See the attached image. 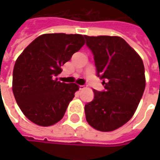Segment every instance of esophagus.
I'll list each match as a JSON object with an SVG mask.
<instances>
[{"label":"esophagus","mask_w":160,"mask_h":160,"mask_svg":"<svg viewBox=\"0 0 160 160\" xmlns=\"http://www.w3.org/2000/svg\"><path fill=\"white\" fill-rule=\"evenodd\" d=\"M84 88H85V87H84V85H79V89L80 90H83Z\"/></svg>","instance_id":"1"}]
</instances>
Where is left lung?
Returning a JSON list of instances; mask_svg holds the SVG:
<instances>
[{
	"instance_id": "1",
	"label": "left lung",
	"mask_w": 160,
	"mask_h": 160,
	"mask_svg": "<svg viewBox=\"0 0 160 160\" xmlns=\"http://www.w3.org/2000/svg\"><path fill=\"white\" fill-rule=\"evenodd\" d=\"M97 77L104 91L93 90L94 98L84 106L90 126L110 132L124 126L134 114L145 89L143 62L137 52L118 36H87Z\"/></svg>"
}]
</instances>
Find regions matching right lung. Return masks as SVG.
Returning <instances> with one entry per match:
<instances>
[{"mask_svg": "<svg viewBox=\"0 0 160 160\" xmlns=\"http://www.w3.org/2000/svg\"><path fill=\"white\" fill-rule=\"evenodd\" d=\"M84 44L82 34H45L38 36L16 60L12 91L24 115L42 126L61 119L78 90L77 83H65L56 77Z\"/></svg>", "mask_w": 160, "mask_h": 160, "instance_id": "right-lung-1", "label": "right lung"}]
</instances>
